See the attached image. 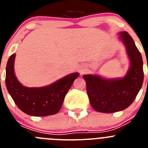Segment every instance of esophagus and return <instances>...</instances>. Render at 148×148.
Instances as JSON below:
<instances>
[{"mask_svg": "<svg viewBox=\"0 0 148 148\" xmlns=\"http://www.w3.org/2000/svg\"><path fill=\"white\" fill-rule=\"evenodd\" d=\"M86 71H87V67H85V66H82V67L80 68V70H79V72H80V73L82 75L84 74V73H86Z\"/></svg>", "mask_w": 148, "mask_h": 148, "instance_id": "34e87169", "label": "esophagus"}]
</instances>
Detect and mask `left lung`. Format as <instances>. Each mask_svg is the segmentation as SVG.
Segmentation results:
<instances>
[{
    "label": "left lung",
    "mask_w": 148,
    "mask_h": 148,
    "mask_svg": "<svg viewBox=\"0 0 148 148\" xmlns=\"http://www.w3.org/2000/svg\"><path fill=\"white\" fill-rule=\"evenodd\" d=\"M119 38L130 61L125 76L112 79L96 75L83 76L90 104L97 112L110 113L127 108L135 100L143 84V61L140 52L128 32H120Z\"/></svg>",
    "instance_id": "8db88e82"
}]
</instances>
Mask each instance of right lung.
Segmentation results:
<instances>
[{
	"instance_id": "obj_1",
	"label": "right lung",
	"mask_w": 148,
	"mask_h": 148,
	"mask_svg": "<svg viewBox=\"0 0 148 148\" xmlns=\"http://www.w3.org/2000/svg\"><path fill=\"white\" fill-rule=\"evenodd\" d=\"M15 54L12 55L6 67V86L18 108L26 114L34 116L54 115L61 110L64 97L79 75L74 73L50 85L27 87L18 82L14 72Z\"/></svg>"
}]
</instances>
